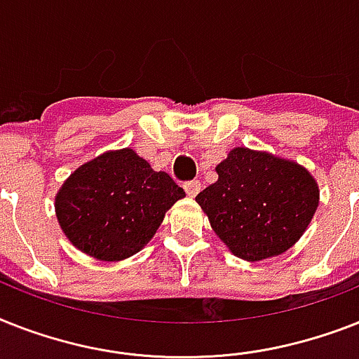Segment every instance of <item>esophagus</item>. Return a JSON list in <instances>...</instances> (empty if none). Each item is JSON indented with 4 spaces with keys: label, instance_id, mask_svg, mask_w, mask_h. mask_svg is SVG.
Here are the masks:
<instances>
[{
    "label": "esophagus",
    "instance_id": "obj_1",
    "mask_svg": "<svg viewBox=\"0 0 359 359\" xmlns=\"http://www.w3.org/2000/svg\"><path fill=\"white\" fill-rule=\"evenodd\" d=\"M184 189L189 197H195V195L201 191V182L199 180H189V182H186L184 184Z\"/></svg>",
    "mask_w": 359,
    "mask_h": 359
}]
</instances>
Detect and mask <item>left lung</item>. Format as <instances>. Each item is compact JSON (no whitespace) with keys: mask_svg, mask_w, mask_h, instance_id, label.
<instances>
[{"mask_svg":"<svg viewBox=\"0 0 359 359\" xmlns=\"http://www.w3.org/2000/svg\"><path fill=\"white\" fill-rule=\"evenodd\" d=\"M201 191L210 226L234 256L260 262L301 240L319 206V184L304 165L267 151L234 147Z\"/></svg>","mask_w":359,"mask_h":359,"instance_id":"left-lung-1","label":"left lung"}]
</instances>
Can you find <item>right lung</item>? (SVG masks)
Returning a JSON list of instances; mask_svg holds the SVG:
<instances>
[{
	"label": "right lung",
	"mask_w": 359,
	"mask_h": 359,
	"mask_svg": "<svg viewBox=\"0 0 359 359\" xmlns=\"http://www.w3.org/2000/svg\"><path fill=\"white\" fill-rule=\"evenodd\" d=\"M182 197L184 189L170 175L125 147L79 165L55 195V214L75 249L95 260L121 262L149 243Z\"/></svg>",
	"instance_id": "1"
}]
</instances>
